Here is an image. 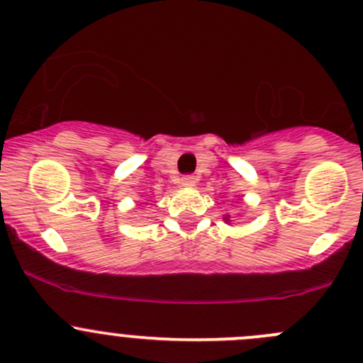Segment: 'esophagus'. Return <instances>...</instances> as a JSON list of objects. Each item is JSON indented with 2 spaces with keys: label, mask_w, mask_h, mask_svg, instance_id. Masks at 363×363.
Here are the masks:
<instances>
[{
  "label": "esophagus",
  "mask_w": 363,
  "mask_h": 363,
  "mask_svg": "<svg viewBox=\"0 0 363 363\" xmlns=\"http://www.w3.org/2000/svg\"><path fill=\"white\" fill-rule=\"evenodd\" d=\"M181 186L182 188H193V186H196V177L194 175H184L181 179Z\"/></svg>",
  "instance_id": "obj_1"
}]
</instances>
